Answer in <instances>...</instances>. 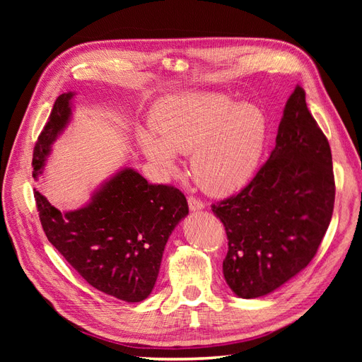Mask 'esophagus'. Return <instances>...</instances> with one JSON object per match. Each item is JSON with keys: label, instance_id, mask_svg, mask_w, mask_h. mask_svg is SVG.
Instances as JSON below:
<instances>
[{"label": "esophagus", "instance_id": "1", "mask_svg": "<svg viewBox=\"0 0 362 362\" xmlns=\"http://www.w3.org/2000/svg\"><path fill=\"white\" fill-rule=\"evenodd\" d=\"M187 202H189L190 210H193V211H196V210H202V208L205 206V204H204L199 198H196V196H189V198H187Z\"/></svg>", "mask_w": 362, "mask_h": 362}]
</instances>
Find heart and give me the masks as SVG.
Returning a JSON list of instances; mask_svg holds the SVG:
<instances>
[{"label": "heart", "mask_w": 362, "mask_h": 362, "mask_svg": "<svg viewBox=\"0 0 362 362\" xmlns=\"http://www.w3.org/2000/svg\"><path fill=\"white\" fill-rule=\"evenodd\" d=\"M157 136L140 134L145 154L169 172L173 152L193 156V177L210 194L234 193L252 180L264 152L267 117L259 107L218 93L175 96L154 116Z\"/></svg>", "instance_id": "heart-1"}]
</instances>
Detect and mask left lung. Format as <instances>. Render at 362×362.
Instances as JSON below:
<instances>
[{
	"mask_svg": "<svg viewBox=\"0 0 362 362\" xmlns=\"http://www.w3.org/2000/svg\"><path fill=\"white\" fill-rule=\"evenodd\" d=\"M334 202L329 141L298 86L269 160L245 189L211 205L226 231L223 276L229 288L254 299L298 275L317 254Z\"/></svg>",
	"mask_w": 362,
	"mask_h": 362,
	"instance_id": "8db88e82",
	"label": "left lung"
}]
</instances>
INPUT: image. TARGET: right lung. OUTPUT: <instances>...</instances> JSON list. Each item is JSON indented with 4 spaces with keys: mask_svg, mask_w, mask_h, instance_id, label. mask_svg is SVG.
Listing matches in <instances>:
<instances>
[{
    "mask_svg": "<svg viewBox=\"0 0 362 362\" xmlns=\"http://www.w3.org/2000/svg\"><path fill=\"white\" fill-rule=\"evenodd\" d=\"M72 93L60 95L33 152V177L42 172L49 145L68 124ZM49 243L86 282L125 302L146 299L156 286L164 246L189 214L187 199L170 184H151L133 169L120 170L92 202L62 213L35 190Z\"/></svg>",
    "mask_w": 362,
    "mask_h": 362,
    "instance_id": "add662e5",
    "label": "right lung"
}]
</instances>
